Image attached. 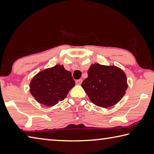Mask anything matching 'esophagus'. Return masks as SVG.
Returning <instances> with one entry per match:
<instances>
[{
	"label": "esophagus",
	"mask_w": 154,
	"mask_h": 154,
	"mask_svg": "<svg viewBox=\"0 0 154 154\" xmlns=\"http://www.w3.org/2000/svg\"><path fill=\"white\" fill-rule=\"evenodd\" d=\"M82 82V79H79V80H75V83H76V85H80Z\"/></svg>",
	"instance_id": "obj_1"
}]
</instances>
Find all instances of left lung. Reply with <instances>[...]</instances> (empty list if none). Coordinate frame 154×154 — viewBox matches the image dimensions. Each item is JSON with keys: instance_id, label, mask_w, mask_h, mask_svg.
<instances>
[{"instance_id": "1", "label": "left lung", "mask_w": 154, "mask_h": 154, "mask_svg": "<svg viewBox=\"0 0 154 154\" xmlns=\"http://www.w3.org/2000/svg\"><path fill=\"white\" fill-rule=\"evenodd\" d=\"M82 87L95 105L109 107L116 104L127 89L126 75L115 66L92 65L88 70V78Z\"/></svg>"}]
</instances>
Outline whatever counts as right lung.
<instances>
[{"label": "right lung", "instance_id": "obj_1", "mask_svg": "<svg viewBox=\"0 0 154 154\" xmlns=\"http://www.w3.org/2000/svg\"><path fill=\"white\" fill-rule=\"evenodd\" d=\"M72 73L63 66L56 65L39 72L31 80L30 93L40 103L53 106L63 101L74 87Z\"/></svg>", "mask_w": 154, "mask_h": 154}]
</instances>
